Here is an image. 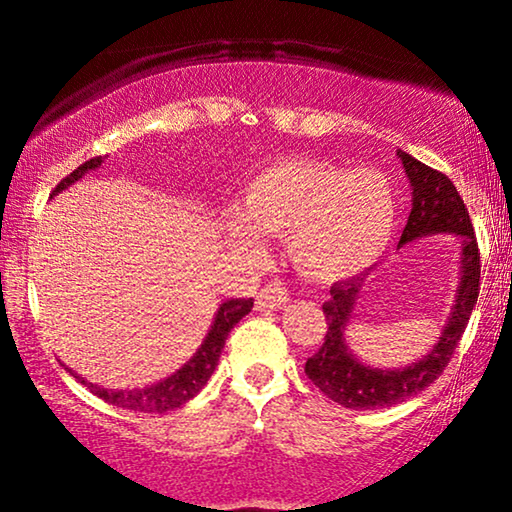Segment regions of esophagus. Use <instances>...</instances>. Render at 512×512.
<instances>
[{"label":"esophagus","instance_id":"34e87169","mask_svg":"<svg viewBox=\"0 0 512 512\" xmlns=\"http://www.w3.org/2000/svg\"><path fill=\"white\" fill-rule=\"evenodd\" d=\"M286 303H289V291L282 282L265 284L256 296L258 310H282Z\"/></svg>","mask_w":512,"mask_h":512}]
</instances>
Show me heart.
I'll use <instances>...</instances> for the list:
<instances>
[{"instance_id": "b5f03b06", "label": "heart", "mask_w": 512, "mask_h": 512, "mask_svg": "<svg viewBox=\"0 0 512 512\" xmlns=\"http://www.w3.org/2000/svg\"><path fill=\"white\" fill-rule=\"evenodd\" d=\"M398 226V195L387 174L310 158H286L258 170L226 219L233 247L261 254V235L286 237L305 277L340 282L373 268Z\"/></svg>"}]
</instances>
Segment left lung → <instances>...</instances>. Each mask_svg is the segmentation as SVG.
<instances>
[{
  "label": "left lung",
  "mask_w": 512,
  "mask_h": 512,
  "mask_svg": "<svg viewBox=\"0 0 512 512\" xmlns=\"http://www.w3.org/2000/svg\"><path fill=\"white\" fill-rule=\"evenodd\" d=\"M405 177L412 188V212L403 228L398 249L424 237L452 235L459 247V284L454 303L438 340L422 359L401 368L370 366L352 352L347 342V326L352 324L356 305L366 296L363 279H349L331 289L324 303L326 338L324 345L305 363V373L331 401L349 410H377L403 403L405 398L424 391L450 363L480 293V254L473 223L459 191L443 172L431 170L410 153L398 149Z\"/></svg>",
  "instance_id": "1"
}]
</instances>
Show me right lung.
Returning a JSON list of instances; mask_svg holds the SVG:
<instances>
[{
  "mask_svg": "<svg viewBox=\"0 0 512 512\" xmlns=\"http://www.w3.org/2000/svg\"><path fill=\"white\" fill-rule=\"evenodd\" d=\"M102 163L104 158L97 156V158H90L88 163L76 167L67 179L60 181L51 198H55V195L62 191H67L69 186L76 184V181H81L88 172L97 170ZM251 307H254V300L251 298L223 300L219 310L214 314V321L212 326H209L205 340H202V345L198 347V352H195L179 370H174L172 375H167L165 380L149 384V387L144 389H104L100 384L83 380V377L76 375L72 368L67 370L76 377V380H81V384H86L95 396H100L102 401H107L111 405H118V408L137 410V412H167V410L181 408V405L191 401V398L205 387L209 377H212L216 366H219V356L223 352V345H226L230 331L240 324L242 317H247Z\"/></svg>",
  "mask_w": 512,
  "mask_h": 512,
  "instance_id": "right-lung-1",
  "label": "right lung"
}]
</instances>
